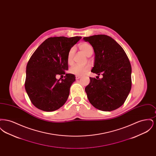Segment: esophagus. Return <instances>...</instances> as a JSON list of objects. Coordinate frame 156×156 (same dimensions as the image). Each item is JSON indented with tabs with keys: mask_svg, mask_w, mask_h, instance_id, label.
I'll return each mask as SVG.
<instances>
[{
	"mask_svg": "<svg viewBox=\"0 0 156 156\" xmlns=\"http://www.w3.org/2000/svg\"><path fill=\"white\" fill-rule=\"evenodd\" d=\"M81 77V76H78V75H76V76H75V78H76V80H78V79H80Z\"/></svg>",
	"mask_w": 156,
	"mask_h": 156,
	"instance_id": "34e87169",
	"label": "esophagus"
}]
</instances>
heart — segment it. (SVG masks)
<instances>
[{
    "label": "heart",
    "instance_id": "heart-1",
    "mask_svg": "<svg viewBox=\"0 0 156 156\" xmlns=\"http://www.w3.org/2000/svg\"><path fill=\"white\" fill-rule=\"evenodd\" d=\"M79 48L86 55H89V54L93 53V48L90 45L87 43H82L79 45ZM74 53V48H71L68 53L67 55V62L68 64H71L73 61V57ZM90 69L88 65H75L71 67L69 69V72L73 74L81 76L85 74Z\"/></svg>",
    "mask_w": 156,
    "mask_h": 156
}]
</instances>
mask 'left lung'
<instances>
[{
    "label": "left lung",
    "mask_w": 156,
    "mask_h": 156,
    "mask_svg": "<svg viewBox=\"0 0 156 156\" xmlns=\"http://www.w3.org/2000/svg\"><path fill=\"white\" fill-rule=\"evenodd\" d=\"M95 52L91 72L103 78L90 77L85 88L89 102L103 111H112L126 101L132 87V67L123 48L112 37L104 34L83 37Z\"/></svg>",
    "instance_id": "left-lung-1"
}]
</instances>
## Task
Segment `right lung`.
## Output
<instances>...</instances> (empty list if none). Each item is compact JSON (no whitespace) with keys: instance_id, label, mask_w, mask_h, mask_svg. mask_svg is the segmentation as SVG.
I'll return each mask as SVG.
<instances>
[{"instance_id":"add662e5","label":"right lung","mask_w":156,"mask_h":156,"mask_svg":"<svg viewBox=\"0 0 156 156\" xmlns=\"http://www.w3.org/2000/svg\"><path fill=\"white\" fill-rule=\"evenodd\" d=\"M81 37H50L33 54L26 67L25 89L31 103L46 112L58 109L66 102L75 76L68 69L69 50ZM65 78H56L57 74Z\"/></svg>"}]
</instances>
